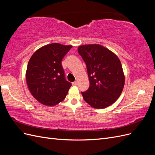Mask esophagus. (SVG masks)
I'll use <instances>...</instances> for the list:
<instances>
[{
    "label": "esophagus",
    "mask_w": 155,
    "mask_h": 155,
    "mask_svg": "<svg viewBox=\"0 0 155 155\" xmlns=\"http://www.w3.org/2000/svg\"><path fill=\"white\" fill-rule=\"evenodd\" d=\"M77 85V81H74V82L72 83V85L75 86V85Z\"/></svg>",
    "instance_id": "esophagus-1"
}]
</instances>
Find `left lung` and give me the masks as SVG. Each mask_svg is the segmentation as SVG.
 I'll return each mask as SVG.
<instances>
[{"instance_id":"1","label":"left lung","mask_w":155,"mask_h":155,"mask_svg":"<svg viewBox=\"0 0 155 155\" xmlns=\"http://www.w3.org/2000/svg\"><path fill=\"white\" fill-rule=\"evenodd\" d=\"M85 61L90 86L81 92L83 99L96 109H104L116 101L122 92L125 76L119 58L100 45L78 47Z\"/></svg>"}]
</instances>
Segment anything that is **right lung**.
I'll return each instance as SVG.
<instances>
[{"instance_id": "add662e5", "label": "right lung", "mask_w": 155, "mask_h": 155, "mask_svg": "<svg viewBox=\"0 0 155 155\" xmlns=\"http://www.w3.org/2000/svg\"><path fill=\"white\" fill-rule=\"evenodd\" d=\"M72 46L52 43L32 55L28 64L26 79L29 90L42 104L54 106L64 100L72 86L66 80L61 61Z\"/></svg>"}]
</instances>
